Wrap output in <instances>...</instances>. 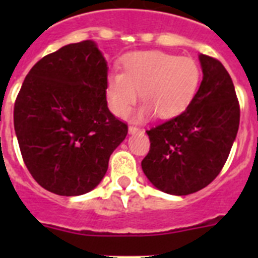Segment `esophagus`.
I'll list each match as a JSON object with an SVG mask.
<instances>
[{"instance_id": "obj_1", "label": "esophagus", "mask_w": 258, "mask_h": 258, "mask_svg": "<svg viewBox=\"0 0 258 258\" xmlns=\"http://www.w3.org/2000/svg\"><path fill=\"white\" fill-rule=\"evenodd\" d=\"M138 132H141L140 127L133 126V125H131V126H129V133L131 134H136V133H138Z\"/></svg>"}]
</instances>
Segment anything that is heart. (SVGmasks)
I'll return each mask as SVG.
<instances>
[{
    "instance_id": "heart-1",
    "label": "heart",
    "mask_w": 258,
    "mask_h": 258,
    "mask_svg": "<svg viewBox=\"0 0 258 258\" xmlns=\"http://www.w3.org/2000/svg\"><path fill=\"white\" fill-rule=\"evenodd\" d=\"M202 70L197 60L169 52L137 51L122 61V72L107 77L106 94L109 108L124 117L140 97L143 101L136 118L156 115L169 118L182 113L199 89Z\"/></svg>"
}]
</instances>
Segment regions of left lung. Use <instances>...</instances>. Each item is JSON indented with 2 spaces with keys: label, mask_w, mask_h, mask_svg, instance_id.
I'll list each match as a JSON object with an SVG mask.
<instances>
[{
  "label": "left lung",
  "mask_w": 258,
  "mask_h": 258,
  "mask_svg": "<svg viewBox=\"0 0 258 258\" xmlns=\"http://www.w3.org/2000/svg\"><path fill=\"white\" fill-rule=\"evenodd\" d=\"M203 80L181 115L147 131L150 151L142 170L157 190L170 195L197 192L218 175L236 138L240 108L226 68L200 54Z\"/></svg>",
  "instance_id": "8db88e82"
}]
</instances>
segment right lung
I'll return each mask as SVG.
<instances>
[{"instance_id":"1","label":"right lung","mask_w":258,"mask_h":258,"mask_svg":"<svg viewBox=\"0 0 258 258\" xmlns=\"http://www.w3.org/2000/svg\"><path fill=\"white\" fill-rule=\"evenodd\" d=\"M107 61L86 40L60 47L27 75L14 107L23 160L45 190L61 197L92 191L127 125L109 112Z\"/></svg>"}]
</instances>
